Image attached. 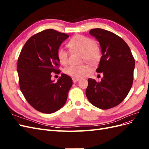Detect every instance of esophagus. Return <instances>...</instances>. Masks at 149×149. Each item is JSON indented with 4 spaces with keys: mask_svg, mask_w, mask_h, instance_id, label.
Instances as JSON below:
<instances>
[{
    "mask_svg": "<svg viewBox=\"0 0 149 149\" xmlns=\"http://www.w3.org/2000/svg\"><path fill=\"white\" fill-rule=\"evenodd\" d=\"M80 79H76V78H72V80H73V82H77V81H79Z\"/></svg>",
    "mask_w": 149,
    "mask_h": 149,
    "instance_id": "1",
    "label": "esophagus"
}]
</instances>
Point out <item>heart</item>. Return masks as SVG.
Listing matches in <instances>:
<instances>
[{
	"label": "heart",
	"mask_w": 149,
	"mask_h": 149,
	"mask_svg": "<svg viewBox=\"0 0 149 149\" xmlns=\"http://www.w3.org/2000/svg\"><path fill=\"white\" fill-rule=\"evenodd\" d=\"M94 42L91 38L84 36H76L68 42L67 46L71 50L82 53V58L92 63H95L100 57V50L97 46L93 45ZM58 61L61 64L65 65L68 61L66 51L63 48H59L57 52ZM91 70L88 65H71L65 68V73L73 78L79 79L87 75Z\"/></svg>",
	"instance_id": "heart-1"
}]
</instances>
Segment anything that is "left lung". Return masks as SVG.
<instances>
[{"mask_svg":"<svg viewBox=\"0 0 149 149\" xmlns=\"http://www.w3.org/2000/svg\"><path fill=\"white\" fill-rule=\"evenodd\" d=\"M90 34L99 42L102 56L96 72H102L100 82L88 79L86 96L101 109L120 104L132 86L135 60L129 45L115 33L102 29H91Z\"/></svg>","mask_w":149,"mask_h":149,"instance_id":"left-lung-1","label":"left lung"}]
</instances>
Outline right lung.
Returning <instances> with one entry per match:
<instances>
[{"label":"right lung","mask_w":149,"mask_h":149,"mask_svg":"<svg viewBox=\"0 0 149 149\" xmlns=\"http://www.w3.org/2000/svg\"><path fill=\"white\" fill-rule=\"evenodd\" d=\"M69 36L47 29L32 36L21 50L17 62L20 91L32 107L45 113L57 111L65 105L72 86L71 77L61 74L57 82L51 80L59 61L57 50Z\"/></svg>","instance_id":"1"}]
</instances>
